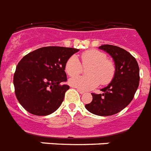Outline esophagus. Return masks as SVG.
Masks as SVG:
<instances>
[{
  "instance_id": "obj_1",
  "label": "esophagus",
  "mask_w": 151,
  "mask_h": 151,
  "mask_svg": "<svg viewBox=\"0 0 151 151\" xmlns=\"http://www.w3.org/2000/svg\"><path fill=\"white\" fill-rule=\"evenodd\" d=\"M77 90H78V92L80 93V94H85V92H84V91H82V90H80V89H78V88H77Z\"/></svg>"
}]
</instances>
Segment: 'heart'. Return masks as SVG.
I'll return each mask as SVG.
<instances>
[{"instance_id": "obj_1", "label": "heart", "mask_w": 151, "mask_h": 151, "mask_svg": "<svg viewBox=\"0 0 151 151\" xmlns=\"http://www.w3.org/2000/svg\"><path fill=\"white\" fill-rule=\"evenodd\" d=\"M84 66H90L87 74L89 76H76L82 70L81 63L76 55H72L65 64V71L70 77L69 83L72 87L82 91H88L96 88L99 84L108 85L115 74L114 65L107 60L105 53L96 49L86 51L81 55Z\"/></svg>"}]
</instances>
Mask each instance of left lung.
Instances as JSON below:
<instances>
[{
	"label": "left lung",
	"instance_id": "8db88e82",
	"mask_svg": "<svg viewBox=\"0 0 151 151\" xmlns=\"http://www.w3.org/2000/svg\"><path fill=\"white\" fill-rule=\"evenodd\" d=\"M99 48L113 58L115 74L111 82L101 89L102 94L92 93V101L85 108L96 115L110 116L120 112L132 100L139 87V68L136 59L123 48L110 45Z\"/></svg>",
	"mask_w": 151,
	"mask_h": 151
}]
</instances>
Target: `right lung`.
<instances>
[{"label": "right lung", "mask_w": 151, "mask_h": 151, "mask_svg": "<svg viewBox=\"0 0 151 151\" xmlns=\"http://www.w3.org/2000/svg\"><path fill=\"white\" fill-rule=\"evenodd\" d=\"M79 49L58 46L38 48L25 55L16 66L13 83L18 101L34 115L46 116L55 112L70 88L65 64Z\"/></svg>", "instance_id": "1"}]
</instances>
